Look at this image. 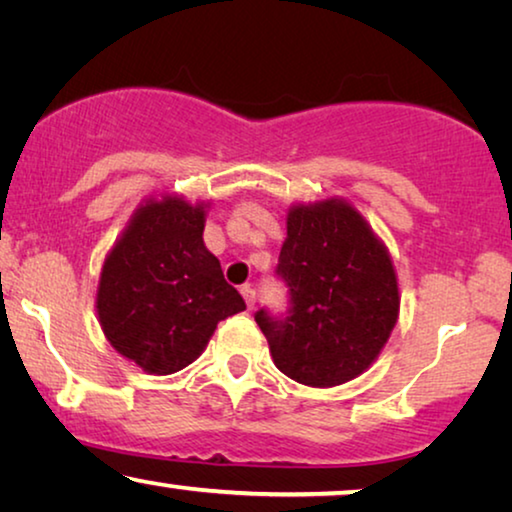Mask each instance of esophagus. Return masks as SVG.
Returning <instances> with one entry per match:
<instances>
[{
  "label": "esophagus",
  "mask_w": 512,
  "mask_h": 512,
  "mask_svg": "<svg viewBox=\"0 0 512 512\" xmlns=\"http://www.w3.org/2000/svg\"><path fill=\"white\" fill-rule=\"evenodd\" d=\"M241 294H243V299H246V305L248 308H255V303H257V292L250 285H243L241 287Z\"/></svg>",
  "instance_id": "obj_1"
}]
</instances>
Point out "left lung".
Returning a JSON list of instances; mask_svg holds the SVG:
<instances>
[{"label":"left lung","mask_w":512,"mask_h":512,"mask_svg":"<svg viewBox=\"0 0 512 512\" xmlns=\"http://www.w3.org/2000/svg\"><path fill=\"white\" fill-rule=\"evenodd\" d=\"M276 276L287 310L255 322L280 372L305 386H338L375 361L398 319V280L386 248L347 202L294 207Z\"/></svg>","instance_id":"1"}]
</instances>
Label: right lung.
Segmentation results:
<instances>
[{"label": "right lung", "mask_w": 512, "mask_h": 512, "mask_svg": "<svg viewBox=\"0 0 512 512\" xmlns=\"http://www.w3.org/2000/svg\"><path fill=\"white\" fill-rule=\"evenodd\" d=\"M204 209L165 197L135 213L98 285L110 345L154 375L193 363L218 322L246 310L202 241Z\"/></svg>", "instance_id": "obj_1"}]
</instances>
